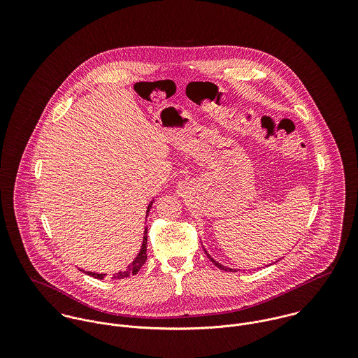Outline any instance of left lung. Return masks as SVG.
<instances>
[{
    "instance_id": "obj_1",
    "label": "left lung",
    "mask_w": 358,
    "mask_h": 358,
    "mask_svg": "<svg viewBox=\"0 0 358 358\" xmlns=\"http://www.w3.org/2000/svg\"><path fill=\"white\" fill-rule=\"evenodd\" d=\"M205 251V250H204ZM205 254H206V256H208V257H209V259H210V262H212V263H213V264H215V266H216V267H219V268H220V270H224V271H237V270H234V268H230V267H226V266H223V264H220V263H217V262H216V260H215V259H213V257H212V256L209 255V254H208V252H206V251H205ZM267 266H270V264H267Z\"/></svg>"
}]
</instances>
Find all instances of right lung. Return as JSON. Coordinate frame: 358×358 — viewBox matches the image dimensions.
I'll use <instances>...</instances> for the list:
<instances>
[{"label": "right lung", "mask_w": 358, "mask_h": 358, "mask_svg": "<svg viewBox=\"0 0 358 358\" xmlns=\"http://www.w3.org/2000/svg\"><path fill=\"white\" fill-rule=\"evenodd\" d=\"M152 205H153V201L148 206L146 217L149 216V212H150ZM146 252H148V226L145 227V231H143V241H142V247H141L139 254L136 255V257H135L124 270H121V271H118V273H114L111 278H125V277H129V275H135V274L141 270V267L145 264V262H146V259H148V254H146ZM81 271H84V270H81ZM84 273H87V274L91 275V277H95V278H98V280H103V278L107 275V274H98V273H92V271H84Z\"/></svg>", "instance_id": "obj_1"}]
</instances>
